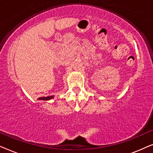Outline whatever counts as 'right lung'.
I'll return each mask as SVG.
<instances>
[{
  "label": "right lung",
  "mask_w": 153,
  "mask_h": 153,
  "mask_svg": "<svg viewBox=\"0 0 153 153\" xmlns=\"http://www.w3.org/2000/svg\"><path fill=\"white\" fill-rule=\"evenodd\" d=\"M53 97V96H49V97H40L39 98V100H48L50 99H52Z\"/></svg>",
  "instance_id": "add662e5"
}]
</instances>
